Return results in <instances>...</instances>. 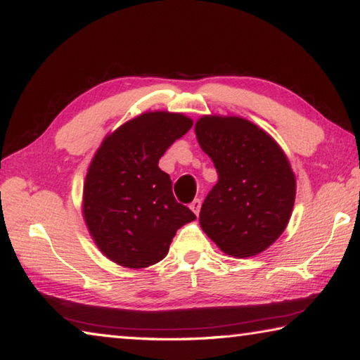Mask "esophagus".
<instances>
[{
	"label": "esophagus",
	"mask_w": 360,
	"mask_h": 360,
	"mask_svg": "<svg viewBox=\"0 0 360 360\" xmlns=\"http://www.w3.org/2000/svg\"><path fill=\"white\" fill-rule=\"evenodd\" d=\"M200 208H202V200H200V198H195L193 202L191 203V210L195 212V214H198V212H200Z\"/></svg>",
	"instance_id": "esophagus-1"
}]
</instances>
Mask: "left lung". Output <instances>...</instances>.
<instances>
[{"mask_svg":"<svg viewBox=\"0 0 360 360\" xmlns=\"http://www.w3.org/2000/svg\"><path fill=\"white\" fill-rule=\"evenodd\" d=\"M219 181L200 211L205 233L233 257H251L275 243L289 222L295 176L275 139L241 117L205 115L195 125Z\"/></svg>","mask_w":360,"mask_h":360,"instance_id":"obj_1","label":"left lung"}]
</instances>
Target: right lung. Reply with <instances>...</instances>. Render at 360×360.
<instances>
[{"label":"right lung","instance_id":"add662e5","mask_svg":"<svg viewBox=\"0 0 360 360\" xmlns=\"http://www.w3.org/2000/svg\"><path fill=\"white\" fill-rule=\"evenodd\" d=\"M191 129L182 114L146 112L109 135L95 154L84 184V217L96 246L115 264H157L178 229L195 219L158 168L169 146Z\"/></svg>","mask_w":360,"mask_h":360}]
</instances>
